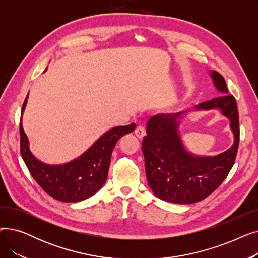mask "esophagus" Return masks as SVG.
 <instances>
[{
  "label": "esophagus",
  "instance_id": "34e87169",
  "mask_svg": "<svg viewBox=\"0 0 258 258\" xmlns=\"http://www.w3.org/2000/svg\"><path fill=\"white\" fill-rule=\"evenodd\" d=\"M135 134H136V136L139 138V139H142L144 136H145V128L141 125H139L136 130H135Z\"/></svg>",
  "mask_w": 258,
  "mask_h": 258
}]
</instances>
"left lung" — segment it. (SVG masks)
<instances>
[{"label":"left lung","instance_id":"8db88e82","mask_svg":"<svg viewBox=\"0 0 258 258\" xmlns=\"http://www.w3.org/2000/svg\"><path fill=\"white\" fill-rule=\"evenodd\" d=\"M210 75L221 96L196 105L195 110L219 108L230 120L234 142L218 156H195L186 150L179 133L180 119L190 111L153 116L147 122L142 153L148 185L163 201L192 204L204 200L223 183L234 164L239 143L236 100L233 95L228 94L226 81L220 73L213 71Z\"/></svg>","mask_w":258,"mask_h":258}]
</instances>
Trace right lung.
Segmentation results:
<instances>
[{
	"label": "right lung",
	"mask_w": 258,
	"mask_h": 258,
	"mask_svg": "<svg viewBox=\"0 0 258 258\" xmlns=\"http://www.w3.org/2000/svg\"><path fill=\"white\" fill-rule=\"evenodd\" d=\"M27 99L28 95L22 106V116ZM135 127V123L113 127L77 159L60 165H49L37 160L30 152L21 117V154L33 179L49 196L57 201L75 203L92 197L103 186L117 141L125 134L132 133Z\"/></svg>",
	"instance_id": "add662e5"
}]
</instances>
